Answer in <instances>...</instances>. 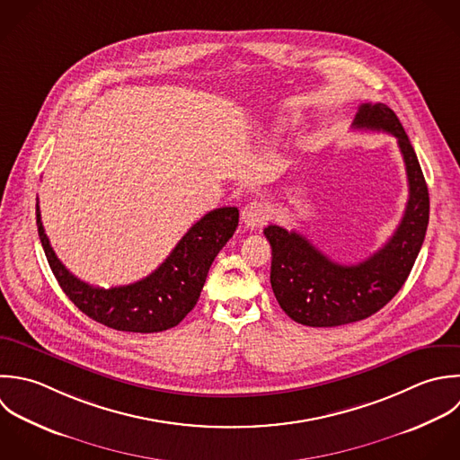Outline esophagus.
<instances>
[{
    "mask_svg": "<svg viewBox=\"0 0 460 460\" xmlns=\"http://www.w3.org/2000/svg\"><path fill=\"white\" fill-rule=\"evenodd\" d=\"M269 217H270V209H269V206H267L265 202H261V200H252V202H249V204L242 209V220H243V224H245L247 227H251V229H258V227L265 226L267 220H269Z\"/></svg>",
    "mask_w": 460,
    "mask_h": 460,
    "instance_id": "1",
    "label": "esophagus"
}]
</instances>
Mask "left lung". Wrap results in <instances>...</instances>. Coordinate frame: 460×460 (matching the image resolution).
<instances>
[{"instance_id": "left-lung-1", "label": "left lung", "mask_w": 460, "mask_h": 460, "mask_svg": "<svg viewBox=\"0 0 460 460\" xmlns=\"http://www.w3.org/2000/svg\"><path fill=\"white\" fill-rule=\"evenodd\" d=\"M353 128L382 130L398 139L407 168L409 202L389 242L357 265L332 261L296 231L279 226L263 229L272 247L270 285L274 296L290 319L312 328L357 323L382 310L407 281L429 227L427 181L394 111L385 103H362Z\"/></svg>"}]
</instances>
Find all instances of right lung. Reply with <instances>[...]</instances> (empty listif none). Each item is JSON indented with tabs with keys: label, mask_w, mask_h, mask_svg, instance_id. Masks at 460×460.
I'll return each mask as SVG.
<instances>
[{
	"label": "right lung",
	"mask_w": 460,
	"mask_h": 460,
	"mask_svg": "<svg viewBox=\"0 0 460 460\" xmlns=\"http://www.w3.org/2000/svg\"><path fill=\"white\" fill-rule=\"evenodd\" d=\"M39 238L64 294L93 321L130 333H157L177 326L197 305L209 267L238 227V208H218L195 222L170 256L146 278L98 288L75 278L53 252L35 206Z\"/></svg>",
	"instance_id": "add662e5"
}]
</instances>
